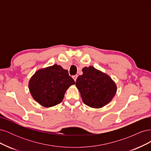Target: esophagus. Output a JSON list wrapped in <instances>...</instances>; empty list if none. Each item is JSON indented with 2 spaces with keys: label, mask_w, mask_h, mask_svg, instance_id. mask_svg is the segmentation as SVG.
Segmentation results:
<instances>
[{
  "label": "esophagus",
  "mask_w": 151,
  "mask_h": 151,
  "mask_svg": "<svg viewBox=\"0 0 151 151\" xmlns=\"http://www.w3.org/2000/svg\"><path fill=\"white\" fill-rule=\"evenodd\" d=\"M72 77H73V79H74V80L75 81H76V79H77V75L73 76Z\"/></svg>",
  "instance_id": "1"
}]
</instances>
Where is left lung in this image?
Listing matches in <instances>:
<instances>
[{"mask_svg":"<svg viewBox=\"0 0 151 151\" xmlns=\"http://www.w3.org/2000/svg\"><path fill=\"white\" fill-rule=\"evenodd\" d=\"M83 72L76 85L83 103L91 108H99L110 102L116 92V86L111 77L92 66L83 68Z\"/></svg>","mask_w":151,"mask_h":151,"instance_id":"8db88e82","label":"left lung"}]
</instances>
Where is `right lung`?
Returning a JSON list of instances; mask_svg holds the SVG:
<instances>
[{
    "instance_id": "right-lung-1",
    "label": "right lung",
    "mask_w": 151,
    "mask_h": 151,
    "mask_svg": "<svg viewBox=\"0 0 151 151\" xmlns=\"http://www.w3.org/2000/svg\"><path fill=\"white\" fill-rule=\"evenodd\" d=\"M75 81L67 70L55 64L35 72L29 82L32 97L44 107H52L60 103L66 90Z\"/></svg>"
}]
</instances>
